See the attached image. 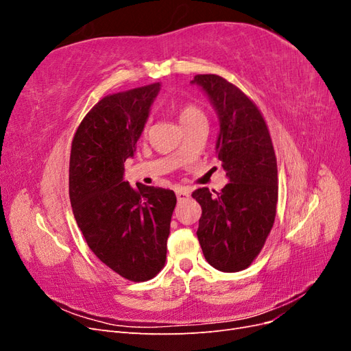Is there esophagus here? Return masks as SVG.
<instances>
[{
    "mask_svg": "<svg viewBox=\"0 0 351 351\" xmlns=\"http://www.w3.org/2000/svg\"><path fill=\"white\" fill-rule=\"evenodd\" d=\"M176 195H177L178 202H184V200H187V199L190 197L189 190H187L186 187H178V189H176Z\"/></svg>",
    "mask_w": 351,
    "mask_h": 351,
    "instance_id": "1",
    "label": "esophagus"
}]
</instances>
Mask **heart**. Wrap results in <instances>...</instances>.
<instances>
[{
	"label": "heart",
	"instance_id": "b5f03b06",
	"mask_svg": "<svg viewBox=\"0 0 351 351\" xmlns=\"http://www.w3.org/2000/svg\"><path fill=\"white\" fill-rule=\"evenodd\" d=\"M178 120H180V123H182L183 129H184V127L199 123V121L206 123V117L199 105H196L193 102H187V104H183L182 107L178 108ZM146 132H147V125H145V129H143V133H146Z\"/></svg>",
	"mask_w": 351,
	"mask_h": 351
}]
</instances>
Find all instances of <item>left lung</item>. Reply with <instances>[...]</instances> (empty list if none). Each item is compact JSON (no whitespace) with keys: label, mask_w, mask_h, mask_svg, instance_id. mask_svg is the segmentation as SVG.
Masks as SVG:
<instances>
[{"label":"left lung","mask_w":351,"mask_h":351,"mask_svg":"<svg viewBox=\"0 0 351 351\" xmlns=\"http://www.w3.org/2000/svg\"><path fill=\"white\" fill-rule=\"evenodd\" d=\"M219 119L218 159L228 183L221 192L197 189L202 206L197 239L218 271L239 272L258 258L272 230L278 202V169L261 110L236 84L217 74H196ZM214 192V190H212Z\"/></svg>","instance_id":"8db88e82"}]
</instances>
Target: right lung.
I'll return each instance as SVG.
<instances>
[{"label": "right lung", "mask_w": 351, "mask_h": 351, "mask_svg": "<svg viewBox=\"0 0 351 351\" xmlns=\"http://www.w3.org/2000/svg\"><path fill=\"white\" fill-rule=\"evenodd\" d=\"M159 83L104 97L73 136L69 195L89 249L123 278L152 280L164 268L177 197L173 190L124 182Z\"/></svg>", "instance_id": "add662e5"}]
</instances>
